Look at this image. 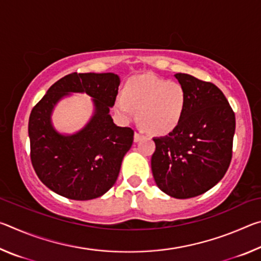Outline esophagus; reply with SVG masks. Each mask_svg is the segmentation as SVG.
Masks as SVG:
<instances>
[{"label": "esophagus", "mask_w": 261, "mask_h": 261, "mask_svg": "<svg viewBox=\"0 0 261 261\" xmlns=\"http://www.w3.org/2000/svg\"><path fill=\"white\" fill-rule=\"evenodd\" d=\"M143 135H140V134H138V132H135V136H134V140H135V143H138V141L143 138Z\"/></svg>", "instance_id": "1"}]
</instances>
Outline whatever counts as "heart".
<instances>
[{
    "label": "heart",
    "instance_id": "1",
    "mask_svg": "<svg viewBox=\"0 0 261 261\" xmlns=\"http://www.w3.org/2000/svg\"><path fill=\"white\" fill-rule=\"evenodd\" d=\"M187 93L177 82L143 74L125 84L123 95L115 100V110L123 121H131L138 110V121L154 136H165L175 130L182 120Z\"/></svg>",
    "mask_w": 261,
    "mask_h": 261
}]
</instances>
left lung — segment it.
I'll return each instance as SVG.
<instances>
[{"instance_id": "1", "label": "left lung", "mask_w": 261, "mask_h": 261, "mask_svg": "<svg viewBox=\"0 0 261 261\" xmlns=\"http://www.w3.org/2000/svg\"><path fill=\"white\" fill-rule=\"evenodd\" d=\"M187 105L182 120L168 136L154 138L151 159L158 188L168 196L188 199L205 193L226 174L232 155L235 114L214 84L176 73Z\"/></svg>"}]
</instances>
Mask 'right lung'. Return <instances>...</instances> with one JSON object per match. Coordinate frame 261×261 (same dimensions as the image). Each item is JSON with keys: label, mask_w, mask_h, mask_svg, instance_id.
Wrapping results in <instances>:
<instances>
[{"label": "right lung", "mask_w": 261, "mask_h": 261, "mask_svg": "<svg viewBox=\"0 0 261 261\" xmlns=\"http://www.w3.org/2000/svg\"><path fill=\"white\" fill-rule=\"evenodd\" d=\"M121 79L113 72L70 73L49 87L29 120L31 161L39 179L72 200L101 197L116 182L123 158L134 143L131 127L110 116ZM73 93L92 98L94 114L74 134H61L51 121L56 105Z\"/></svg>", "instance_id": "1"}]
</instances>
